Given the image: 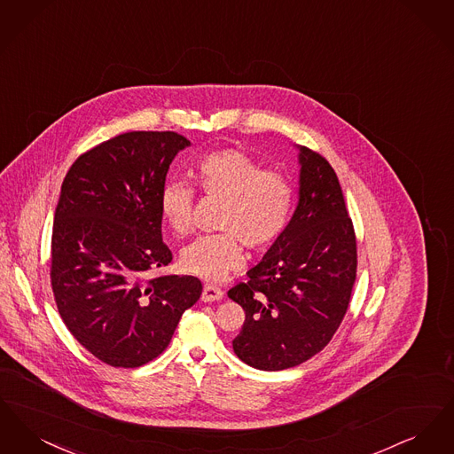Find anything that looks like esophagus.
I'll list each match as a JSON object with an SVG mask.
<instances>
[{
	"label": "esophagus",
	"instance_id": "obj_1",
	"mask_svg": "<svg viewBox=\"0 0 454 454\" xmlns=\"http://www.w3.org/2000/svg\"><path fill=\"white\" fill-rule=\"evenodd\" d=\"M223 296H224V293L221 289H217L215 286H204L200 300L204 302L219 301V300H223Z\"/></svg>",
	"mask_w": 454,
	"mask_h": 454
}]
</instances>
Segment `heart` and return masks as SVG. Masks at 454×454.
<instances>
[{
	"label": "heart",
	"mask_w": 454,
	"mask_h": 454,
	"mask_svg": "<svg viewBox=\"0 0 454 454\" xmlns=\"http://www.w3.org/2000/svg\"><path fill=\"white\" fill-rule=\"evenodd\" d=\"M191 175L204 194L224 202L217 224L223 233L197 238L185 247L180 267L202 281H223L243 267L241 245L262 252L281 237L293 213L294 189L287 176L263 170L247 153L233 148L206 154ZM192 207V187L178 180L165 184L160 211L173 233H189Z\"/></svg>",
	"instance_id": "b5f03b06"
}]
</instances>
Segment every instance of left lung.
<instances>
[{"instance_id":"left-lung-1","label":"left lung","mask_w":454,"mask_h":454,"mask_svg":"<svg viewBox=\"0 0 454 454\" xmlns=\"http://www.w3.org/2000/svg\"><path fill=\"white\" fill-rule=\"evenodd\" d=\"M298 206L284 233L228 291L245 309L233 350L248 366L282 371L318 354L342 324L357 252L339 178L318 153L298 146Z\"/></svg>"}]
</instances>
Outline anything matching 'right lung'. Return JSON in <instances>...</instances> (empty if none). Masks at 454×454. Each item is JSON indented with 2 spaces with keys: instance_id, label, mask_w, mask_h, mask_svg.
<instances>
[{
  "instance_id": "right-lung-1",
  "label": "right lung",
  "mask_w": 454,
  "mask_h": 454,
  "mask_svg": "<svg viewBox=\"0 0 454 454\" xmlns=\"http://www.w3.org/2000/svg\"><path fill=\"white\" fill-rule=\"evenodd\" d=\"M189 146L176 132L134 130L82 154L66 173L52 226V291L73 337L110 366L158 357L200 298L192 276L148 278L172 262L160 194L173 158Z\"/></svg>"
}]
</instances>
